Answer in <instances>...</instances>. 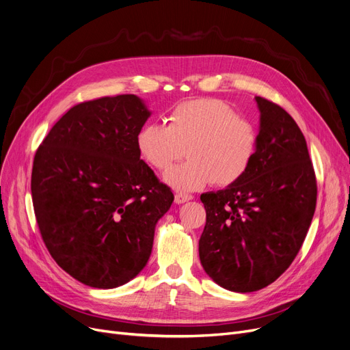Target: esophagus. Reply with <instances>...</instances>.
<instances>
[{
  "label": "esophagus",
  "mask_w": 350,
  "mask_h": 350,
  "mask_svg": "<svg viewBox=\"0 0 350 350\" xmlns=\"http://www.w3.org/2000/svg\"><path fill=\"white\" fill-rule=\"evenodd\" d=\"M193 200V196L191 194H185V193H177L174 196V203L176 204H185L186 201H190Z\"/></svg>",
  "instance_id": "esophagus-1"
}]
</instances>
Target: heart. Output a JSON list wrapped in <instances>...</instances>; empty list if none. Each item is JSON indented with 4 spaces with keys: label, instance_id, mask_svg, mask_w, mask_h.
<instances>
[{
    "label": "heart",
    "instance_id": "heart-1",
    "mask_svg": "<svg viewBox=\"0 0 350 350\" xmlns=\"http://www.w3.org/2000/svg\"><path fill=\"white\" fill-rule=\"evenodd\" d=\"M136 144L144 161L159 172L186 154L187 161L164 174L176 190L194 191L208 183L231 186L245 176L260 147V132L254 123L238 116L218 99H194L176 105L167 126L144 123Z\"/></svg>",
    "mask_w": 350,
    "mask_h": 350
}]
</instances>
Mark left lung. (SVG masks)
<instances>
[{
    "instance_id": "left-lung-1",
    "label": "left lung",
    "mask_w": 350,
    "mask_h": 350,
    "mask_svg": "<svg viewBox=\"0 0 350 350\" xmlns=\"http://www.w3.org/2000/svg\"><path fill=\"white\" fill-rule=\"evenodd\" d=\"M260 147L250 170L224 190L201 194L206 227L198 241L208 277L232 292L272 284L295 260L317 207L306 140L285 110L261 96Z\"/></svg>"
}]
</instances>
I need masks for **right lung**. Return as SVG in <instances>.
<instances>
[{
    "label": "right lung",
    "mask_w": 350,
    "mask_h": 350,
    "mask_svg": "<svg viewBox=\"0 0 350 350\" xmlns=\"http://www.w3.org/2000/svg\"><path fill=\"white\" fill-rule=\"evenodd\" d=\"M150 115L136 95L83 102L53 124L35 153L31 193L42 240L57 264L88 286L133 280L174 200L140 160L136 136Z\"/></svg>",
    "instance_id": "right-lung-1"
}]
</instances>
